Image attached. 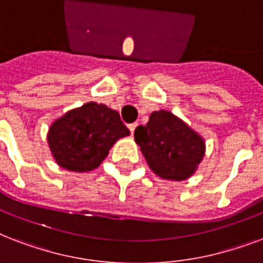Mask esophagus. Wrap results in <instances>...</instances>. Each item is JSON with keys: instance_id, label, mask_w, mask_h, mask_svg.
<instances>
[{"instance_id": "34e87169", "label": "esophagus", "mask_w": 263, "mask_h": 263, "mask_svg": "<svg viewBox=\"0 0 263 263\" xmlns=\"http://www.w3.org/2000/svg\"><path fill=\"white\" fill-rule=\"evenodd\" d=\"M136 127H138V123L129 124V125H128V128H129V131H131V134H134V132H135Z\"/></svg>"}]
</instances>
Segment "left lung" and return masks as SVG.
Segmentation results:
<instances>
[{
	"label": "left lung",
	"mask_w": 263,
	"mask_h": 263,
	"mask_svg": "<svg viewBox=\"0 0 263 263\" xmlns=\"http://www.w3.org/2000/svg\"><path fill=\"white\" fill-rule=\"evenodd\" d=\"M134 136L150 169L162 179H187L203 158V139L168 110L152 113Z\"/></svg>",
	"instance_id": "left-lung-1"
}]
</instances>
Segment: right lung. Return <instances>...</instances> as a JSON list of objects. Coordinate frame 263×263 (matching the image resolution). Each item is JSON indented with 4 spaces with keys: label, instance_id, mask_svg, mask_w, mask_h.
<instances>
[{
    "label": "right lung",
    "instance_id": "1",
    "mask_svg": "<svg viewBox=\"0 0 263 263\" xmlns=\"http://www.w3.org/2000/svg\"><path fill=\"white\" fill-rule=\"evenodd\" d=\"M129 135L116 110L102 103L88 102L55 120L47 142L61 168L88 172L98 168L120 138Z\"/></svg>",
    "mask_w": 263,
    "mask_h": 263
}]
</instances>
